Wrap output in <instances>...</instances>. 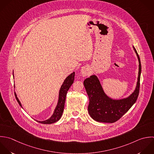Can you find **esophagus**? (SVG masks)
I'll return each instance as SVG.
<instances>
[{"label":"esophagus","instance_id":"esophagus-1","mask_svg":"<svg viewBox=\"0 0 154 154\" xmlns=\"http://www.w3.org/2000/svg\"><path fill=\"white\" fill-rule=\"evenodd\" d=\"M83 76H86L89 72V69L87 66H83L80 70Z\"/></svg>","mask_w":154,"mask_h":154}]
</instances>
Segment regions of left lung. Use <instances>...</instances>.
<instances>
[{
	"label": "left lung",
	"mask_w": 154,
	"mask_h": 154,
	"mask_svg": "<svg viewBox=\"0 0 154 154\" xmlns=\"http://www.w3.org/2000/svg\"><path fill=\"white\" fill-rule=\"evenodd\" d=\"M133 47L139 60V73L136 88L128 97L121 99L109 97L105 93L99 79L95 74L85 80L83 84L89 101L88 112L95 121L113 123L126 113L136 103L139 93L142 66L139 56L133 45Z\"/></svg>",
	"instance_id": "1"
}]
</instances>
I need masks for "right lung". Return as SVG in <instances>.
Wrapping results in <instances>:
<instances>
[{
    "label": "right lung",
    "instance_id": "1",
    "mask_svg": "<svg viewBox=\"0 0 154 154\" xmlns=\"http://www.w3.org/2000/svg\"><path fill=\"white\" fill-rule=\"evenodd\" d=\"M13 73H14V72H13ZM74 75H75V72H73L72 73L69 74L63 81V82L59 89V97H58L57 104L56 105V107L54 110V112H53L52 116L50 118H48V119H47L45 121H36L37 122H39L41 124H51L54 122H56L60 119V118L62 115L63 112V109H64L66 94H67V92L69 90V88L74 83ZM15 98H16L19 105L23 108L22 105H21L20 100H18L16 93H15Z\"/></svg>",
    "mask_w": 154,
    "mask_h": 154
}]
</instances>
